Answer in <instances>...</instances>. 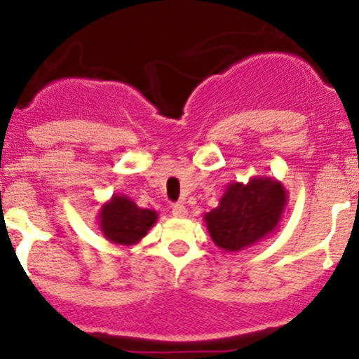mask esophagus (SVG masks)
I'll use <instances>...</instances> for the list:
<instances>
[{
    "label": "esophagus",
    "instance_id": "esophagus-1",
    "mask_svg": "<svg viewBox=\"0 0 359 359\" xmlns=\"http://www.w3.org/2000/svg\"><path fill=\"white\" fill-rule=\"evenodd\" d=\"M172 215L175 218H186L187 216V208L184 204H173L172 206Z\"/></svg>",
    "mask_w": 359,
    "mask_h": 359
}]
</instances>
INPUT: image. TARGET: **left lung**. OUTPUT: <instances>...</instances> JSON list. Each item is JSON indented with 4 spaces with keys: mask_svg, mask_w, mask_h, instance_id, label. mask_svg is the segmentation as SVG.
Returning a JSON list of instances; mask_svg holds the SVG:
<instances>
[{
    "mask_svg": "<svg viewBox=\"0 0 359 359\" xmlns=\"http://www.w3.org/2000/svg\"><path fill=\"white\" fill-rule=\"evenodd\" d=\"M288 191L274 177L230 182L215 210L204 215L210 237L222 250L238 252L261 242L279 228Z\"/></svg>",
    "mask_w": 359,
    "mask_h": 359,
    "instance_id": "1",
    "label": "left lung"
}]
</instances>
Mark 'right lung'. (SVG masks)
Returning a JSON list of instances; mask_svg holds the SVG:
<instances>
[{
    "label": "right lung",
    "mask_w": 359,
    "mask_h": 359,
    "mask_svg": "<svg viewBox=\"0 0 359 359\" xmlns=\"http://www.w3.org/2000/svg\"><path fill=\"white\" fill-rule=\"evenodd\" d=\"M98 230L109 242L117 245H135L158 219V212L140 208L124 194H114L102 204L97 215Z\"/></svg>",
    "instance_id": "1"
}]
</instances>
